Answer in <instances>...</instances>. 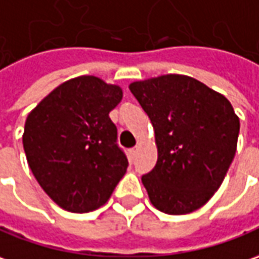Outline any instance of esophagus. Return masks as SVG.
Segmentation results:
<instances>
[{"instance_id": "34e87169", "label": "esophagus", "mask_w": 259, "mask_h": 259, "mask_svg": "<svg viewBox=\"0 0 259 259\" xmlns=\"http://www.w3.org/2000/svg\"><path fill=\"white\" fill-rule=\"evenodd\" d=\"M137 152H138V148H137V147L131 148V149H130V155H131V158H135Z\"/></svg>"}]
</instances>
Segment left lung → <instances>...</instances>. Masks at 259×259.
Listing matches in <instances>:
<instances>
[{
    "instance_id": "obj_1",
    "label": "left lung",
    "mask_w": 259,
    "mask_h": 259,
    "mask_svg": "<svg viewBox=\"0 0 259 259\" xmlns=\"http://www.w3.org/2000/svg\"><path fill=\"white\" fill-rule=\"evenodd\" d=\"M130 90L151 119L158 162L142 176L149 200L166 214L204 206L234 159L240 118L223 94L183 74L134 81Z\"/></svg>"
}]
</instances>
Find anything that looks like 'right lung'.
I'll return each instance as SVG.
<instances>
[{"label": "right lung", "instance_id": "obj_1", "mask_svg": "<svg viewBox=\"0 0 259 259\" xmlns=\"http://www.w3.org/2000/svg\"><path fill=\"white\" fill-rule=\"evenodd\" d=\"M121 99L119 85L78 76L28 114L22 135L28 165L45 193L67 211L103 206L125 175L128 159L108 115Z\"/></svg>", "mask_w": 259, "mask_h": 259}]
</instances>
